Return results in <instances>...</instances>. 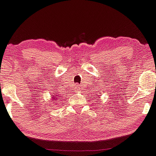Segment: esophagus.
<instances>
[{
    "label": "esophagus",
    "instance_id": "1",
    "mask_svg": "<svg viewBox=\"0 0 156 156\" xmlns=\"http://www.w3.org/2000/svg\"><path fill=\"white\" fill-rule=\"evenodd\" d=\"M75 89V91H76V92H79V91L80 90V88L79 86L77 84V85L75 86V89Z\"/></svg>",
    "mask_w": 156,
    "mask_h": 156
}]
</instances>
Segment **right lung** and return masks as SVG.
I'll list each match as a JSON object with an SVG mask.
<instances>
[{
	"label": "right lung",
	"instance_id": "obj_1",
	"mask_svg": "<svg viewBox=\"0 0 156 156\" xmlns=\"http://www.w3.org/2000/svg\"><path fill=\"white\" fill-rule=\"evenodd\" d=\"M58 98H57V97H55V96H53V101H56L57 99H58Z\"/></svg>",
	"mask_w": 156,
	"mask_h": 156
}]
</instances>
